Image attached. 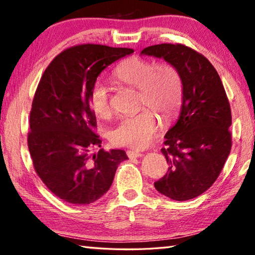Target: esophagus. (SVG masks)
<instances>
[{"label": "esophagus", "mask_w": 255, "mask_h": 255, "mask_svg": "<svg viewBox=\"0 0 255 255\" xmlns=\"http://www.w3.org/2000/svg\"><path fill=\"white\" fill-rule=\"evenodd\" d=\"M127 155H128L129 158H137V157L143 156V154L139 153V152H136V150H128Z\"/></svg>", "instance_id": "esophagus-1"}]
</instances>
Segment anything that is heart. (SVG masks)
<instances>
[{"label":"heart","instance_id":"heart-1","mask_svg":"<svg viewBox=\"0 0 255 255\" xmlns=\"http://www.w3.org/2000/svg\"><path fill=\"white\" fill-rule=\"evenodd\" d=\"M115 77L139 89V106L153 109L165 122L173 118L180 109L183 97L182 80L178 70L169 64L156 66L152 60L132 57L120 64L115 71ZM89 103L98 118L110 117L112 107L106 82H94L90 90ZM158 128L156 115L150 109H143L120 120L110 132V140L117 146L145 148L156 136Z\"/></svg>","mask_w":255,"mask_h":255}]
</instances>
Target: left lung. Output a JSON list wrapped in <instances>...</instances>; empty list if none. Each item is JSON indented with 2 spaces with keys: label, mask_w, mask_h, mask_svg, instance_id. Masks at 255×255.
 Instances as JSON below:
<instances>
[{
  "label": "left lung",
  "mask_w": 255,
  "mask_h": 255,
  "mask_svg": "<svg viewBox=\"0 0 255 255\" xmlns=\"http://www.w3.org/2000/svg\"><path fill=\"white\" fill-rule=\"evenodd\" d=\"M140 55L175 67L183 86L179 118L161 149L170 167L155 189L176 201L193 199L213 185L231 152L232 115L225 89L209 60L187 46L154 45Z\"/></svg>",
  "instance_id": "obj_1"
}]
</instances>
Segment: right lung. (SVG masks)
<instances>
[{
  "instance_id": "1",
  "label": "right lung",
  "mask_w": 255,
  "mask_h": 255,
  "mask_svg": "<svg viewBox=\"0 0 255 255\" xmlns=\"http://www.w3.org/2000/svg\"><path fill=\"white\" fill-rule=\"evenodd\" d=\"M130 48L81 45L56 56L46 68L30 112L28 147L37 174L55 196L73 205L92 204L110 189L128 159L123 149L102 148L89 94L98 76Z\"/></svg>"
}]
</instances>
